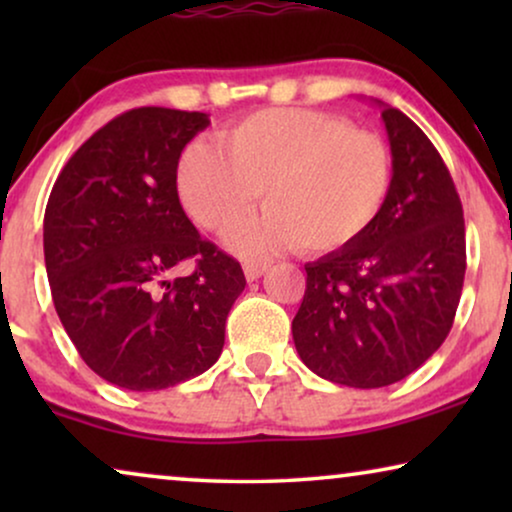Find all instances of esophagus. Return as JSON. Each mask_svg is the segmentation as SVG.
<instances>
[{
    "label": "esophagus",
    "instance_id": "obj_1",
    "mask_svg": "<svg viewBox=\"0 0 512 512\" xmlns=\"http://www.w3.org/2000/svg\"><path fill=\"white\" fill-rule=\"evenodd\" d=\"M242 270H244V277H247L249 282H256V279L261 277L265 270H268V265H265V263H256V261H247V263L242 265Z\"/></svg>",
    "mask_w": 512,
    "mask_h": 512
}]
</instances>
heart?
Masks as SVG:
<instances>
[{"label": "heart", "instance_id": "heart-1", "mask_svg": "<svg viewBox=\"0 0 512 512\" xmlns=\"http://www.w3.org/2000/svg\"><path fill=\"white\" fill-rule=\"evenodd\" d=\"M216 146H186L177 193L186 214L212 233L247 216L263 193L268 212L226 237L247 258L298 244L317 256L352 247L380 219L394 179L382 137L321 111H256L219 132Z\"/></svg>", "mask_w": 512, "mask_h": 512}]
</instances>
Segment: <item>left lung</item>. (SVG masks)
<instances>
[{
  "mask_svg": "<svg viewBox=\"0 0 512 512\" xmlns=\"http://www.w3.org/2000/svg\"><path fill=\"white\" fill-rule=\"evenodd\" d=\"M394 179L380 219L352 247L307 263L291 331L300 359L328 382L389 387L450 333L466 275L461 200L431 139L375 100Z\"/></svg>",
  "mask_w": 512,
  "mask_h": 512,
  "instance_id": "1",
  "label": "left lung"
}]
</instances>
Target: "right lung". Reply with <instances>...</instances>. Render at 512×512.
I'll list each match as a JSON object with an SVG mask.
<instances>
[{"label": "right lung", "instance_id": "obj_1", "mask_svg": "<svg viewBox=\"0 0 512 512\" xmlns=\"http://www.w3.org/2000/svg\"><path fill=\"white\" fill-rule=\"evenodd\" d=\"M207 125L200 111H125L69 158L48 198L55 312L88 368L116 387L158 391L212 368L247 286L179 202V156ZM188 257L194 275L167 280Z\"/></svg>", "mask_w": 512, "mask_h": 512}]
</instances>
